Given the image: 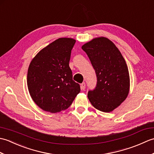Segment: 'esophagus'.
Here are the masks:
<instances>
[{"label": "esophagus", "instance_id": "esophagus-1", "mask_svg": "<svg viewBox=\"0 0 154 154\" xmlns=\"http://www.w3.org/2000/svg\"><path fill=\"white\" fill-rule=\"evenodd\" d=\"M85 83H81V89L82 90H85Z\"/></svg>", "mask_w": 154, "mask_h": 154}]
</instances>
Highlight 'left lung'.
<instances>
[{
  "instance_id": "left-lung-1",
  "label": "left lung",
  "mask_w": 154,
  "mask_h": 154,
  "mask_svg": "<svg viewBox=\"0 0 154 154\" xmlns=\"http://www.w3.org/2000/svg\"><path fill=\"white\" fill-rule=\"evenodd\" d=\"M82 49L97 79L96 87L88 92V99L95 109L111 112L124 102L129 93L130 76L126 61L119 49L106 38H94Z\"/></svg>"
}]
</instances>
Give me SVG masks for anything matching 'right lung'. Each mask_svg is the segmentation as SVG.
<instances>
[{
    "label": "right lung",
    "instance_id": "add662e5",
    "mask_svg": "<svg viewBox=\"0 0 154 154\" xmlns=\"http://www.w3.org/2000/svg\"><path fill=\"white\" fill-rule=\"evenodd\" d=\"M75 40L61 38L39 51L29 65L27 85L32 100L42 110L56 113L68 109L81 89L69 65Z\"/></svg>",
    "mask_w": 154,
    "mask_h": 154
}]
</instances>
